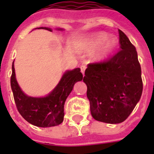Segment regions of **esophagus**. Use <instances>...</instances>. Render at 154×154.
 <instances>
[{
    "label": "esophagus",
    "mask_w": 154,
    "mask_h": 154,
    "mask_svg": "<svg viewBox=\"0 0 154 154\" xmlns=\"http://www.w3.org/2000/svg\"><path fill=\"white\" fill-rule=\"evenodd\" d=\"M86 68H87L86 64H82V65H81V72H82V74H85V69H86Z\"/></svg>",
    "instance_id": "34e87169"
}]
</instances>
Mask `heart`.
I'll return each mask as SVG.
<instances>
[{
    "label": "heart",
    "mask_w": 154,
    "mask_h": 154,
    "mask_svg": "<svg viewBox=\"0 0 154 154\" xmlns=\"http://www.w3.org/2000/svg\"><path fill=\"white\" fill-rule=\"evenodd\" d=\"M108 38H109V36H108L106 33L100 32V33H97V34L94 35V36L91 37L89 43H90V45H91L92 47L99 46V45H101V44H103L104 42H106L108 40ZM116 45H117V42H116V40H109V41L106 43V45H105V47H104V49H103V56L109 55V54L115 49Z\"/></svg>",
    "instance_id": "obj_1"
}]
</instances>
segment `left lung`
<instances>
[{
	"instance_id": "8db88e82",
	"label": "left lung",
	"mask_w": 154,
	"mask_h": 154,
	"mask_svg": "<svg viewBox=\"0 0 154 154\" xmlns=\"http://www.w3.org/2000/svg\"><path fill=\"white\" fill-rule=\"evenodd\" d=\"M118 32L121 49L105 60L89 64L83 78L92 116L109 124L126 120L143 89L136 48L122 30Z\"/></svg>"
}]
</instances>
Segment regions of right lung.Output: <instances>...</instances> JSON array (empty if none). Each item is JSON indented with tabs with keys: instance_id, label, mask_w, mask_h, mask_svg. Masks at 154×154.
Segmentation results:
<instances>
[{
	"instance_id": "add662e5",
	"label": "right lung",
	"mask_w": 154,
	"mask_h": 154,
	"mask_svg": "<svg viewBox=\"0 0 154 154\" xmlns=\"http://www.w3.org/2000/svg\"><path fill=\"white\" fill-rule=\"evenodd\" d=\"M40 29L52 31L49 28ZM82 78L83 75L79 68L68 71L49 95L45 97H31L25 95L18 85L13 62L10 83L18 112L24 119L36 126L52 127L60 125L64 120L65 100L75 83Z\"/></svg>"
}]
</instances>
